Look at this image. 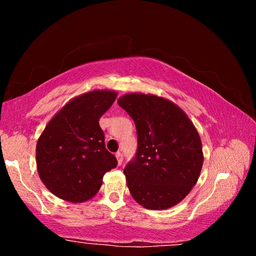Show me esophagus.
Wrapping results in <instances>:
<instances>
[{
  "instance_id": "1",
  "label": "esophagus",
  "mask_w": 256,
  "mask_h": 256,
  "mask_svg": "<svg viewBox=\"0 0 256 256\" xmlns=\"http://www.w3.org/2000/svg\"><path fill=\"white\" fill-rule=\"evenodd\" d=\"M115 157H116V159H118V164H122V162H123V154H122V152H116Z\"/></svg>"
}]
</instances>
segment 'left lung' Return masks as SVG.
<instances>
[{"label":"left lung","mask_w":256,"mask_h":256,"mask_svg":"<svg viewBox=\"0 0 256 256\" xmlns=\"http://www.w3.org/2000/svg\"><path fill=\"white\" fill-rule=\"evenodd\" d=\"M138 133L136 159L124 168L130 193L150 210L184 200L200 177L201 138L186 112L170 99L131 92L118 99Z\"/></svg>","instance_id":"1"}]
</instances>
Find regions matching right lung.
Here are the masks:
<instances>
[{
	"label": "right lung",
	"instance_id": "obj_1",
	"mask_svg": "<svg viewBox=\"0 0 256 256\" xmlns=\"http://www.w3.org/2000/svg\"><path fill=\"white\" fill-rule=\"evenodd\" d=\"M116 97L114 90L100 89L72 98L38 138V175L55 196L71 203L88 201L98 193L105 172L116 167L99 126Z\"/></svg>",
	"mask_w": 256,
	"mask_h": 256
}]
</instances>
